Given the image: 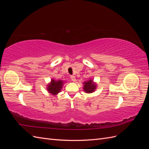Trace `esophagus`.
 Instances as JSON below:
<instances>
[{
	"mask_svg": "<svg viewBox=\"0 0 149 149\" xmlns=\"http://www.w3.org/2000/svg\"><path fill=\"white\" fill-rule=\"evenodd\" d=\"M71 79L72 81H76V78H75V76L74 75L71 76Z\"/></svg>",
	"mask_w": 149,
	"mask_h": 149,
	"instance_id": "obj_1",
	"label": "esophagus"
}]
</instances>
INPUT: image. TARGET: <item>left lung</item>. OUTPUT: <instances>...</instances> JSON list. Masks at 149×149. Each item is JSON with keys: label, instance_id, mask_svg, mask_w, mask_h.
Returning <instances> with one entry per match:
<instances>
[{"label": "left lung", "instance_id": "1", "mask_svg": "<svg viewBox=\"0 0 149 149\" xmlns=\"http://www.w3.org/2000/svg\"><path fill=\"white\" fill-rule=\"evenodd\" d=\"M84 91L86 93H91L96 89V84L93 82V80H89L87 82L84 83Z\"/></svg>", "mask_w": 149, "mask_h": 149}]
</instances>
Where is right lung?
<instances>
[{"label":"right lung","mask_w":149,"mask_h":149,"mask_svg":"<svg viewBox=\"0 0 149 149\" xmlns=\"http://www.w3.org/2000/svg\"><path fill=\"white\" fill-rule=\"evenodd\" d=\"M63 84V82L61 80L55 81L54 79H52V81L48 86V91L49 93L51 94L56 95L59 92H60L61 89L62 88Z\"/></svg>","instance_id":"obj_1"}]
</instances>
